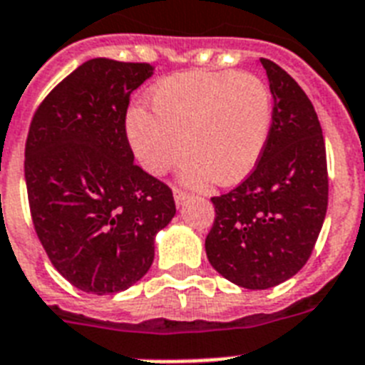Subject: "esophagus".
<instances>
[{
    "label": "esophagus",
    "mask_w": 365,
    "mask_h": 365,
    "mask_svg": "<svg viewBox=\"0 0 365 365\" xmlns=\"http://www.w3.org/2000/svg\"><path fill=\"white\" fill-rule=\"evenodd\" d=\"M173 197H175V203L179 205H182L185 203V200L186 197H188V194H186L185 190H180V188H173Z\"/></svg>",
    "instance_id": "esophagus-1"
}]
</instances>
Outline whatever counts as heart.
<instances>
[{
	"mask_svg": "<svg viewBox=\"0 0 365 365\" xmlns=\"http://www.w3.org/2000/svg\"><path fill=\"white\" fill-rule=\"evenodd\" d=\"M153 111L134 108L126 134L135 158L150 175H164L194 158L185 179L235 185L250 175L272 130L270 87L252 72H182L162 80L150 93Z\"/></svg>",
	"mask_w": 365,
	"mask_h": 365,
	"instance_id": "obj_1",
	"label": "heart"
}]
</instances>
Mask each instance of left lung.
I'll use <instances>...</instances> for the list:
<instances>
[{
  "mask_svg": "<svg viewBox=\"0 0 365 365\" xmlns=\"http://www.w3.org/2000/svg\"><path fill=\"white\" fill-rule=\"evenodd\" d=\"M274 96L269 143L252 173L210 197L205 250L225 279L270 289L293 278L313 252L328 207L327 147L312 101L287 72L261 57Z\"/></svg>",
  "mask_w": 365,
  "mask_h": 365,
  "instance_id": "8db88e82",
  "label": "left lung"
}]
</instances>
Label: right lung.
Masks as SVG:
<instances>
[{
    "label": "right lung",
    "instance_id": "1",
    "mask_svg": "<svg viewBox=\"0 0 365 365\" xmlns=\"http://www.w3.org/2000/svg\"><path fill=\"white\" fill-rule=\"evenodd\" d=\"M149 63L89 59L33 113L26 140L35 233L68 284L91 294L134 285L155 259V235L175 216L173 192L134 164L130 95Z\"/></svg>",
    "mask_w": 365,
    "mask_h": 365
}]
</instances>
